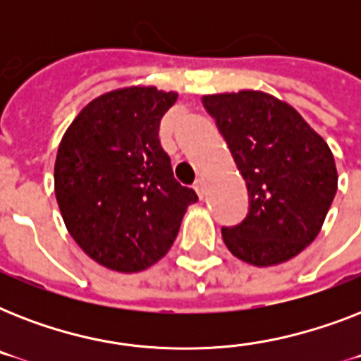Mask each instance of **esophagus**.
<instances>
[{"label":"esophagus","mask_w":361,"mask_h":361,"mask_svg":"<svg viewBox=\"0 0 361 361\" xmlns=\"http://www.w3.org/2000/svg\"><path fill=\"white\" fill-rule=\"evenodd\" d=\"M195 191H197L198 197L204 198V195H206V181H204V178H198L195 181Z\"/></svg>","instance_id":"1"}]
</instances>
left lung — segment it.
Here are the masks:
<instances>
[{"mask_svg":"<svg viewBox=\"0 0 361 361\" xmlns=\"http://www.w3.org/2000/svg\"><path fill=\"white\" fill-rule=\"evenodd\" d=\"M243 176L249 214L225 226L223 241L258 268L286 262L319 236L337 191L324 138L288 103L264 92L204 95Z\"/></svg>","mask_w":361,"mask_h":361,"instance_id":"1","label":"left lung"}]
</instances>
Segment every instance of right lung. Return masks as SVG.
Listing matches in <instances>:
<instances>
[{
    "instance_id": "right-lung-1",
    "label": "right lung",
    "mask_w": 361,
    "mask_h": 361,
    "mask_svg": "<svg viewBox=\"0 0 361 361\" xmlns=\"http://www.w3.org/2000/svg\"><path fill=\"white\" fill-rule=\"evenodd\" d=\"M178 93L130 86L93 99L59 142L54 189L73 240L104 268L136 274L174 243L197 192L174 178L159 125Z\"/></svg>"
}]
</instances>
